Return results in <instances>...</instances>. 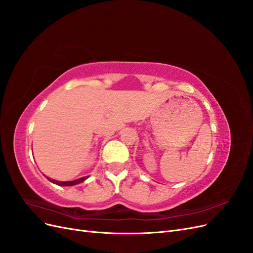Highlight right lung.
<instances>
[{
	"instance_id": "1",
	"label": "right lung",
	"mask_w": 253,
	"mask_h": 253,
	"mask_svg": "<svg viewBox=\"0 0 253 253\" xmlns=\"http://www.w3.org/2000/svg\"><path fill=\"white\" fill-rule=\"evenodd\" d=\"M88 176H84V177H81V178H78V179H75V180H72V181H58V180H55V179H51L49 177H46L50 182L52 183H56V185L58 186H64V187H70V186H75V185H78V183L80 182H83L85 179H87Z\"/></svg>"
}]
</instances>
